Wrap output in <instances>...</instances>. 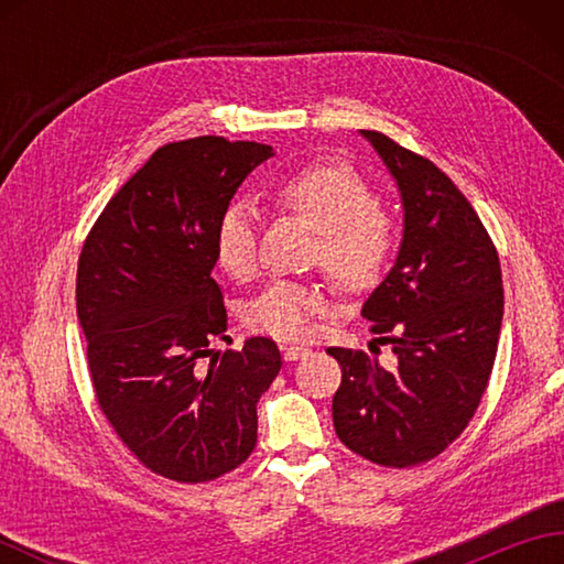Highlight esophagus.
I'll return each mask as SVG.
<instances>
[{
  "label": "esophagus",
  "mask_w": 564,
  "mask_h": 564,
  "mask_svg": "<svg viewBox=\"0 0 564 564\" xmlns=\"http://www.w3.org/2000/svg\"><path fill=\"white\" fill-rule=\"evenodd\" d=\"M310 354V349L307 346H285L283 349V356H285V361H297V358H303V356H307Z\"/></svg>",
  "instance_id": "1"
}]
</instances>
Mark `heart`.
I'll use <instances>...</instances> for the list:
<instances>
[{
	"label": "heart",
	"mask_w": 564,
	"mask_h": 564,
	"mask_svg": "<svg viewBox=\"0 0 564 564\" xmlns=\"http://www.w3.org/2000/svg\"><path fill=\"white\" fill-rule=\"evenodd\" d=\"M271 198L283 210L319 232L317 261L344 291H368L386 275L398 227L392 215L373 206L366 178L344 160H315L279 178ZM215 261L242 279L257 261V213L247 200L227 206L215 225ZM325 310V295L313 285L275 281L245 307L249 329L275 339H303Z\"/></svg>",
	"instance_id": "obj_1"
}]
</instances>
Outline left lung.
<instances>
[{"mask_svg":"<svg viewBox=\"0 0 564 564\" xmlns=\"http://www.w3.org/2000/svg\"><path fill=\"white\" fill-rule=\"evenodd\" d=\"M361 135L398 182L404 208L398 259L361 310L398 366L327 349L341 366L332 416L356 455L412 467L446 451L480 406L505 315L501 267L470 200L434 162L378 130Z\"/></svg>","mask_w":564,"mask_h":564,"instance_id":"obj_1","label":"left lung"}]
</instances>
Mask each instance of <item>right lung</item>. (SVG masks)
Segmentation results:
<instances>
[{"label": "right lung", "instance_id": "right-lung-1", "mask_svg": "<svg viewBox=\"0 0 564 564\" xmlns=\"http://www.w3.org/2000/svg\"><path fill=\"white\" fill-rule=\"evenodd\" d=\"M271 145L218 135L162 145L84 239L77 317L91 386L128 451L166 480L198 485L257 446V402L281 370L273 339H227L213 279L215 225Z\"/></svg>", "mask_w": 564, "mask_h": 564}]
</instances>
